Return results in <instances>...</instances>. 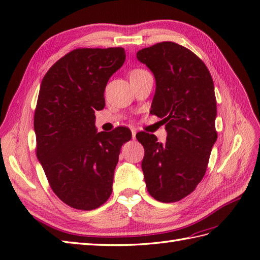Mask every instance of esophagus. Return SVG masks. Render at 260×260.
<instances>
[{
  "mask_svg": "<svg viewBox=\"0 0 260 260\" xmlns=\"http://www.w3.org/2000/svg\"><path fill=\"white\" fill-rule=\"evenodd\" d=\"M131 131H132V137H133V140H134L135 136H136V128H134V127H132Z\"/></svg>",
  "mask_w": 260,
  "mask_h": 260,
  "instance_id": "obj_1",
  "label": "esophagus"
}]
</instances>
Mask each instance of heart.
Here are the masks:
<instances>
[{
  "mask_svg": "<svg viewBox=\"0 0 260 260\" xmlns=\"http://www.w3.org/2000/svg\"><path fill=\"white\" fill-rule=\"evenodd\" d=\"M135 71H136V70H135Z\"/></svg>",
  "mask_w": 260,
  "mask_h": 260,
  "instance_id": "obj_1",
  "label": "heart"
}]
</instances>
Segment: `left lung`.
<instances>
[{
	"label": "left lung",
	"mask_w": 260,
	"mask_h": 260,
	"mask_svg": "<svg viewBox=\"0 0 260 260\" xmlns=\"http://www.w3.org/2000/svg\"><path fill=\"white\" fill-rule=\"evenodd\" d=\"M136 58L155 78L151 113L162 118L168 132L164 144L153 134H136L145 151L146 187L155 200L175 202L200 183L217 141L213 80L202 60L178 43H156Z\"/></svg>",
	"instance_id": "8db88e82"
}]
</instances>
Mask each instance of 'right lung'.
Wrapping results in <instances>:
<instances>
[{"instance_id": "1", "label": "right lung", "mask_w": 260, "mask_h": 260, "mask_svg": "<svg viewBox=\"0 0 260 260\" xmlns=\"http://www.w3.org/2000/svg\"><path fill=\"white\" fill-rule=\"evenodd\" d=\"M123 48L76 49L43 77L35 113L37 157L52 191L71 208L92 210L112 194L126 127L97 132L107 82L125 61Z\"/></svg>"}]
</instances>
